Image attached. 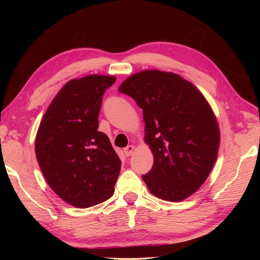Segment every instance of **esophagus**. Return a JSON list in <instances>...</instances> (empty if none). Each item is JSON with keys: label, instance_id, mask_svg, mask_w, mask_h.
Returning a JSON list of instances; mask_svg holds the SVG:
<instances>
[{"label": "esophagus", "instance_id": "1", "mask_svg": "<svg viewBox=\"0 0 260 260\" xmlns=\"http://www.w3.org/2000/svg\"><path fill=\"white\" fill-rule=\"evenodd\" d=\"M134 151H135V146H134V145H128V146H126V147L124 148V153H125L126 156L132 155V154H133Z\"/></svg>", "mask_w": 260, "mask_h": 260}]
</instances>
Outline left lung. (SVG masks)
I'll return each instance as SVG.
<instances>
[{"mask_svg": "<svg viewBox=\"0 0 260 260\" xmlns=\"http://www.w3.org/2000/svg\"><path fill=\"white\" fill-rule=\"evenodd\" d=\"M118 90L143 109L144 142L153 153L152 170L142 175L152 194L179 202L206 182L220 146L218 120L198 88L178 74L142 70Z\"/></svg>", "mask_w": 260, "mask_h": 260, "instance_id": "obj_1", "label": "left lung"}]
</instances>
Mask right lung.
Here are the masks:
<instances>
[{"label":"right lung","mask_w":260,"mask_h":260,"mask_svg":"<svg viewBox=\"0 0 260 260\" xmlns=\"http://www.w3.org/2000/svg\"><path fill=\"white\" fill-rule=\"evenodd\" d=\"M115 76L71 79L52 99L36 136V156L49 186L64 202L89 208L114 194L121 162L98 132L104 91Z\"/></svg>","instance_id":"obj_1"}]
</instances>
